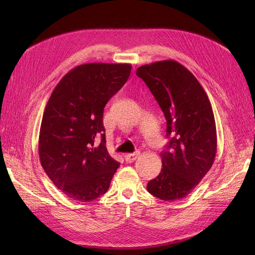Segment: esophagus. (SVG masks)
<instances>
[{
    "label": "esophagus",
    "instance_id": "1",
    "mask_svg": "<svg viewBox=\"0 0 255 255\" xmlns=\"http://www.w3.org/2000/svg\"><path fill=\"white\" fill-rule=\"evenodd\" d=\"M139 151H136L134 153H129V154H127V155L125 156L126 158V161H128V163H132V161H134L138 156H139Z\"/></svg>",
    "mask_w": 255,
    "mask_h": 255
}]
</instances>
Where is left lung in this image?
Wrapping results in <instances>:
<instances>
[{"label":"left lung","instance_id":"obj_1","mask_svg":"<svg viewBox=\"0 0 255 255\" xmlns=\"http://www.w3.org/2000/svg\"><path fill=\"white\" fill-rule=\"evenodd\" d=\"M136 75L146 84L167 121L160 173L146 189L164 201L189 195L214 164L217 132L212 105L201 84L173 59L143 65Z\"/></svg>","mask_w":255,"mask_h":255}]
</instances>
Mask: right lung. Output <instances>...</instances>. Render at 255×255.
<instances>
[{
	"mask_svg": "<svg viewBox=\"0 0 255 255\" xmlns=\"http://www.w3.org/2000/svg\"><path fill=\"white\" fill-rule=\"evenodd\" d=\"M132 65L90 63L73 68L43 112L38 153L45 173L71 200L90 202L109 190L120 164L106 149L103 111L128 79ZM101 135L102 142L95 144Z\"/></svg>",
	"mask_w": 255,
	"mask_h": 255,
	"instance_id": "add662e5",
	"label": "right lung"
}]
</instances>
